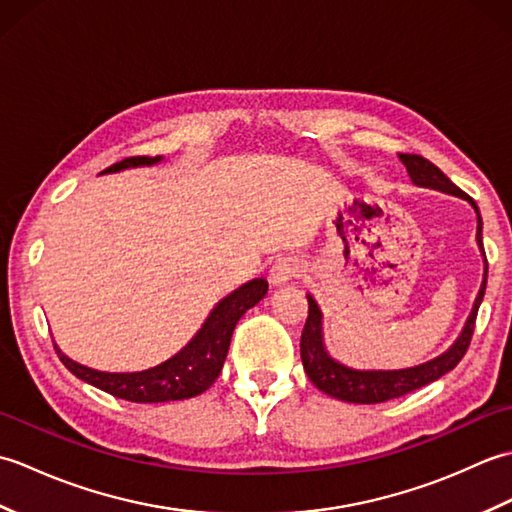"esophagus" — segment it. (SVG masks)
<instances>
[{"label":"esophagus","mask_w":512,"mask_h":512,"mask_svg":"<svg viewBox=\"0 0 512 512\" xmlns=\"http://www.w3.org/2000/svg\"><path fill=\"white\" fill-rule=\"evenodd\" d=\"M297 275H299L297 259L281 257V259H277L273 266H270L268 279H270V284H273V286H284V284H288V281L295 279Z\"/></svg>","instance_id":"34e87169"}]
</instances>
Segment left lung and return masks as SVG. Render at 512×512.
Returning <instances> with one entry per match:
<instances>
[{
  "label": "left lung",
  "instance_id": "1",
  "mask_svg": "<svg viewBox=\"0 0 512 512\" xmlns=\"http://www.w3.org/2000/svg\"><path fill=\"white\" fill-rule=\"evenodd\" d=\"M398 158L402 165L407 167L409 178L416 187L449 193V195H455V198L466 200L473 206L477 213L475 239L484 257V277H482V286L475 297L469 319H466L460 336L455 339V343L449 347V350L442 352L436 358H431L427 363L416 365V367H405V369H354L336 361V358H332L330 352L325 350L323 314H321L319 303L314 301L312 295H306L308 321L301 334L303 369H306L312 385L321 389L323 394L345 400V402H356V405H376V402L400 398L409 394V391H416L424 385L433 383V380H438L440 376L449 374L451 369L462 361L466 350H469L471 336L475 330V317H477V310H480V303L484 299V290H486L488 264H486V253L482 244V215H480V209H477V204L462 189L455 187V184L427 158L413 156V154H398Z\"/></svg>",
  "mask_w": 512,
  "mask_h": 512
}]
</instances>
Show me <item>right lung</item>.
I'll list each match as a JSON object with an SVG mask.
<instances>
[{
	"mask_svg": "<svg viewBox=\"0 0 512 512\" xmlns=\"http://www.w3.org/2000/svg\"><path fill=\"white\" fill-rule=\"evenodd\" d=\"M160 160L162 156L127 158L101 173L151 167L158 165ZM266 292V279L246 281L244 286L233 290L231 295L217 301V306L204 319L202 328L195 332L193 339L178 354H173L165 363L156 367L143 369V372H101V369H92L88 365L72 361L70 356H65L59 350L57 343H54V350H57L61 363L76 378H81L85 383L99 387L116 398L132 402H169L193 398L209 389L215 383V378L220 376L237 321L242 319L246 310L257 306Z\"/></svg>",
	"mask_w": 512,
	"mask_h": 512,
	"instance_id": "1",
	"label": "right lung"
}]
</instances>
